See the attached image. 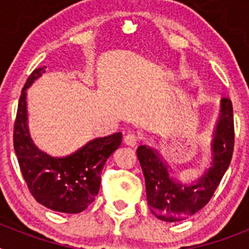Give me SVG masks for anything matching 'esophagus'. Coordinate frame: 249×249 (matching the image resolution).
<instances>
[{
  "label": "esophagus",
  "instance_id": "34e87169",
  "mask_svg": "<svg viewBox=\"0 0 249 249\" xmlns=\"http://www.w3.org/2000/svg\"><path fill=\"white\" fill-rule=\"evenodd\" d=\"M124 144L129 147H135L137 144V141H138V136L135 135V133H128V135L124 137Z\"/></svg>",
  "mask_w": 249,
  "mask_h": 249
}]
</instances>
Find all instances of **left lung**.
<instances>
[{
    "instance_id": "1",
    "label": "left lung",
    "mask_w": 249,
    "mask_h": 249,
    "mask_svg": "<svg viewBox=\"0 0 249 249\" xmlns=\"http://www.w3.org/2000/svg\"><path fill=\"white\" fill-rule=\"evenodd\" d=\"M234 146L233 107L230 98L221 100V113L211 143V167L197 181L184 184L173 178L172 168L160 152L140 146L137 157L146 181L147 202L151 212L164 222L183 221L203 208L217 190L230 167Z\"/></svg>"
}]
</instances>
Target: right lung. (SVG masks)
Masks as SVG:
<instances>
[{
	"label": "right lung",
	"instance_id": "right-lung-1",
	"mask_svg": "<svg viewBox=\"0 0 249 249\" xmlns=\"http://www.w3.org/2000/svg\"><path fill=\"white\" fill-rule=\"evenodd\" d=\"M45 68H36L22 89L13 128V147L22 176L38 203L56 212L80 213L98 195L103 166L121 146L122 133L94 138L65 157H53L41 151L31 138L26 98L27 89L45 73Z\"/></svg>",
	"mask_w": 249,
	"mask_h": 249
}]
</instances>
